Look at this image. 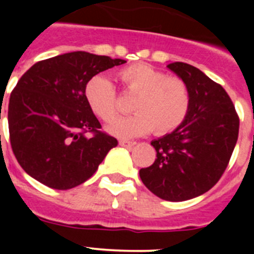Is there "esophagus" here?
Returning a JSON list of instances; mask_svg holds the SVG:
<instances>
[{
  "mask_svg": "<svg viewBox=\"0 0 254 254\" xmlns=\"http://www.w3.org/2000/svg\"><path fill=\"white\" fill-rule=\"evenodd\" d=\"M136 142H133V141H127V140H121L120 141V145L123 147H132Z\"/></svg>",
  "mask_w": 254,
  "mask_h": 254,
  "instance_id": "1",
  "label": "esophagus"
}]
</instances>
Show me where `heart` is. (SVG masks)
Wrapping results in <instances>:
<instances>
[{
    "label": "heart",
    "instance_id": "b5f03b06",
    "mask_svg": "<svg viewBox=\"0 0 254 254\" xmlns=\"http://www.w3.org/2000/svg\"><path fill=\"white\" fill-rule=\"evenodd\" d=\"M120 81L128 93L137 95L131 117L118 118L108 126V132L117 137L129 138L149 133L159 134L176 129L186 120L190 96L187 85L178 77H168L155 67L136 64L118 73ZM86 102L96 117L109 122L118 114L116 87L111 80L96 75L85 86Z\"/></svg>",
    "mask_w": 254,
    "mask_h": 254
}]
</instances>
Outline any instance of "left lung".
<instances>
[{
  "label": "left lung",
  "instance_id": "left-lung-1",
  "mask_svg": "<svg viewBox=\"0 0 254 254\" xmlns=\"http://www.w3.org/2000/svg\"><path fill=\"white\" fill-rule=\"evenodd\" d=\"M167 67L187 85L190 111L174 131L151 141L156 159L140 169V178L159 198L179 202L203 194L223 176L238 140L239 118L224 87L201 69L183 62Z\"/></svg>",
  "mask_w": 254,
  "mask_h": 254
}]
</instances>
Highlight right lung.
Masks as SVG:
<instances>
[{
  "mask_svg": "<svg viewBox=\"0 0 254 254\" xmlns=\"http://www.w3.org/2000/svg\"><path fill=\"white\" fill-rule=\"evenodd\" d=\"M125 62L71 52L37 62L21 76L11 93L7 120L13 154L31 178L55 190L73 188L90 178L118 145L99 131L85 86L99 72Z\"/></svg>",
  "mask_w": 254,
  "mask_h": 254,
  "instance_id": "add662e5",
  "label": "right lung"
}]
</instances>
